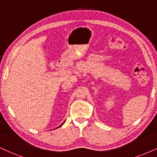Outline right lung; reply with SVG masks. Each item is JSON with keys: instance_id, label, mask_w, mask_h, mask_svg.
<instances>
[{"instance_id": "right-lung-1", "label": "right lung", "mask_w": 157, "mask_h": 157, "mask_svg": "<svg viewBox=\"0 0 157 157\" xmlns=\"http://www.w3.org/2000/svg\"><path fill=\"white\" fill-rule=\"evenodd\" d=\"M63 124H64V123H63ZM61 124V125H60V126H61V125H62V124ZM60 126H59V127H60Z\"/></svg>"}]
</instances>
